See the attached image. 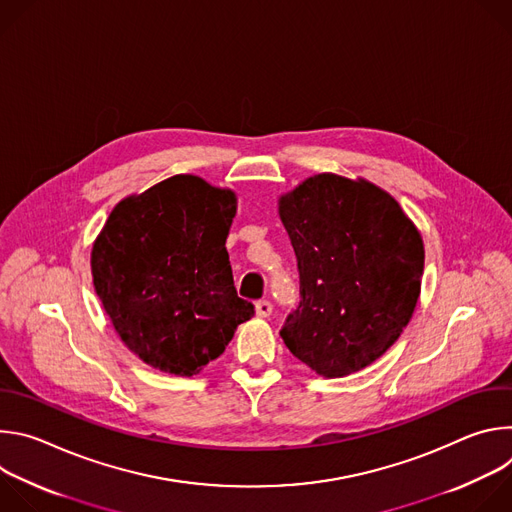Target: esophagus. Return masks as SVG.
<instances>
[{"instance_id":"obj_1","label":"esophagus","mask_w":512,"mask_h":512,"mask_svg":"<svg viewBox=\"0 0 512 512\" xmlns=\"http://www.w3.org/2000/svg\"><path fill=\"white\" fill-rule=\"evenodd\" d=\"M271 312H273L271 302H267V300H259V302L255 304V314H257L259 318H269V316H271Z\"/></svg>"}]
</instances>
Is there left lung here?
I'll return each mask as SVG.
<instances>
[{"instance_id":"1","label":"left lung","mask_w":512,"mask_h":512,"mask_svg":"<svg viewBox=\"0 0 512 512\" xmlns=\"http://www.w3.org/2000/svg\"><path fill=\"white\" fill-rule=\"evenodd\" d=\"M300 271L289 352L326 379L369 367L401 336L421 291L423 241L399 202L367 180L318 174L279 198Z\"/></svg>"}]
</instances>
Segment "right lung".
<instances>
[{"label":"right lung","instance_id":"1","mask_svg":"<svg viewBox=\"0 0 512 512\" xmlns=\"http://www.w3.org/2000/svg\"><path fill=\"white\" fill-rule=\"evenodd\" d=\"M235 214L233 190L192 174L111 210L91 253L93 283L123 344L150 367L200 373L255 314L237 296L225 247Z\"/></svg>","mask_w":512,"mask_h":512}]
</instances>
